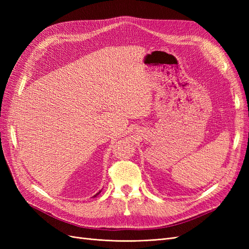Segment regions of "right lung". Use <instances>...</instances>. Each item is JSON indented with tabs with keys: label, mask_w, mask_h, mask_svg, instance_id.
I'll list each match as a JSON object with an SVG mask.
<instances>
[{
	"label": "right lung",
	"mask_w": 249,
	"mask_h": 249,
	"mask_svg": "<svg viewBox=\"0 0 249 249\" xmlns=\"http://www.w3.org/2000/svg\"><path fill=\"white\" fill-rule=\"evenodd\" d=\"M100 193H101V191H100V192H99V193H96V194H95V195H94V196H93V197H95V196H97V195H99V194H100Z\"/></svg>",
	"instance_id": "add662e5"
}]
</instances>
